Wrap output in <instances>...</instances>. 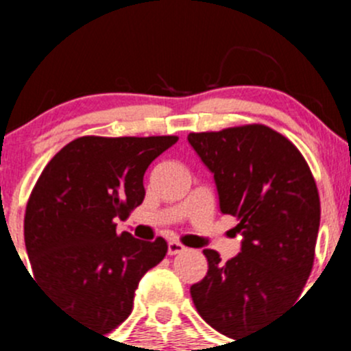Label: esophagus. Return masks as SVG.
<instances>
[{"label": "esophagus", "instance_id": "1", "mask_svg": "<svg viewBox=\"0 0 351 351\" xmlns=\"http://www.w3.org/2000/svg\"><path fill=\"white\" fill-rule=\"evenodd\" d=\"M183 251H185V246H183L182 243H178V241H169L168 243V254H180V253H183Z\"/></svg>", "mask_w": 351, "mask_h": 351}]
</instances>
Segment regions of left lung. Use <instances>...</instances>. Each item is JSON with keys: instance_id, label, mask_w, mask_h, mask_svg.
<instances>
[{"instance_id": "1", "label": "left lung", "mask_w": 351, "mask_h": 351, "mask_svg": "<svg viewBox=\"0 0 351 351\" xmlns=\"http://www.w3.org/2000/svg\"><path fill=\"white\" fill-rule=\"evenodd\" d=\"M214 175L222 214L239 219L241 251L221 261L204 250L208 271L190 287L198 314L238 341L285 311L302 292L319 231V195L306 159L265 125L190 134Z\"/></svg>"}]
</instances>
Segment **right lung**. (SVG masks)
<instances>
[{
  "label": "right lung",
  "mask_w": 351,
  "mask_h": 351,
  "mask_svg": "<svg viewBox=\"0 0 351 351\" xmlns=\"http://www.w3.org/2000/svg\"><path fill=\"white\" fill-rule=\"evenodd\" d=\"M178 141L80 137L49 161L25 212V247L35 282L76 323L101 335L129 317L134 293L168 244L117 232L143 204L144 173Z\"/></svg>",
  "instance_id": "add662e5"
}]
</instances>
